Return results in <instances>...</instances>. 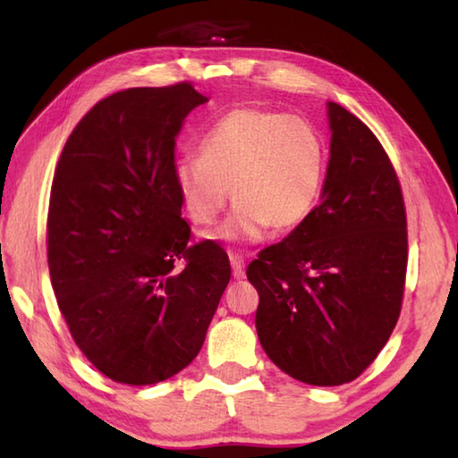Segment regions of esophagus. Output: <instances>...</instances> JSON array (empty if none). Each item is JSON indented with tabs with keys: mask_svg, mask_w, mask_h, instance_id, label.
<instances>
[{
	"mask_svg": "<svg viewBox=\"0 0 458 458\" xmlns=\"http://www.w3.org/2000/svg\"><path fill=\"white\" fill-rule=\"evenodd\" d=\"M230 264H232V276H234V279H244V276H246L244 259L236 254H230Z\"/></svg>",
	"mask_w": 458,
	"mask_h": 458,
	"instance_id": "obj_1",
	"label": "esophagus"
}]
</instances>
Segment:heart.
Here are the masks:
<instances>
[{"mask_svg": "<svg viewBox=\"0 0 458 458\" xmlns=\"http://www.w3.org/2000/svg\"><path fill=\"white\" fill-rule=\"evenodd\" d=\"M327 169L320 131L303 115L242 106L204 131L199 157L173 165V181L197 226L216 222L236 199L218 232L226 242H259L269 226L291 232L315 212Z\"/></svg>", "mask_w": 458, "mask_h": 458, "instance_id": "obj_1", "label": "heart"}]
</instances>
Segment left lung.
I'll return each mask as SVG.
<instances>
[{
  "instance_id": "left-lung-1",
  "label": "left lung",
  "mask_w": 458,
  "mask_h": 458,
  "mask_svg": "<svg viewBox=\"0 0 458 458\" xmlns=\"http://www.w3.org/2000/svg\"><path fill=\"white\" fill-rule=\"evenodd\" d=\"M327 114L320 204L246 271L266 354L310 386L348 384L374 362L400 317L407 269L405 207L390 159L354 114L335 102Z\"/></svg>"
}]
</instances>
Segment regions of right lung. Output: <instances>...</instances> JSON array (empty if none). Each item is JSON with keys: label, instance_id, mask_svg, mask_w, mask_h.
Returning a JSON list of instances; mask_svg holds the SVG:
<instances>
[{"label": "right lung", "instance_id": "right-lung-1", "mask_svg": "<svg viewBox=\"0 0 458 458\" xmlns=\"http://www.w3.org/2000/svg\"><path fill=\"white\" fill-rule=\"evenodd\" d=\"M207 102L189 82L115 92L79 122L56 165L51 284L76 346L114 382L149 386L187 368L230 281L218 244L189 246L173 181L174 138Z\"/></svg>", "mask_w": 458, "mask_h": 458}]
</instances>
